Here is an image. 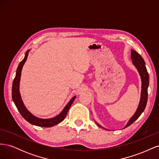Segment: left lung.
<instances>
[{
	"label": "left lung",
	"instance_id": "1",
	"mask_svg": "<svg viewBox=\"0 0 159 159\" xmlns=\"http://www.w3.org/2000/svg\"><path fill=\"white\" fill-rule=\"evenodd\" d=\"M131 58L133 60L132 62L134 67L137 68L139 75L141 76V79L142 81L141 84V99H140V102H139V106L137 107V109L134 113V114L129 119V121L127 123L124 128H126L129 127V125L134 122L139 117V116L141 115V113L144 111L145 110L147 103V99H148V87L149 85V76L147 72V70L145 66V61H144L143 57L141 56V55L137 53L135 50H131ZM95 123L104 129H107L104 128L103 127L101 126L99 124H98L97 122L95 121Z\"/></svg>",
	"mask_w": 159,
	"mask_h": 159
}]
</instances>
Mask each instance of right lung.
Returning <instances> with one entry per match:
<instances>
[{"instance_id":"1","label":"right lung","mask_w":159,"mask_h":159,"mask_svg":"<svg viewBox=\"0 0 159 159\" xmlns=\"http://www.w3.org/2000/svg\"><path fill=\"white\" fill-rule=\"evenodd\" d=\"M30 52V50H28L26 52L25 58H24L19 64L16 72V76L14 79L12 83V100L15 104L16 107H17L18 111L22 115V116L26 119L28 122H29L30 124L38 126V127H50L56 125L61 122L66 117L67 113H68V110L71 107V104L73 103L74 101L75 100L76 96L72 98L70 102L67 103V105L61 111V112L56 115V117L49 119H42L37 117L34 115H32L29 111H28L24 104L22 99L21 98V95L19 90V87H20V76L21 72L23 68V66L26 62L27 57L28 56V52Z\"/></svg>"}]
</instances>
